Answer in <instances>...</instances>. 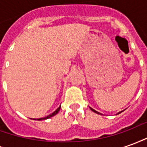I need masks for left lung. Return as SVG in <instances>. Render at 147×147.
I'll return each instance as SVG.
<instances>
[{"label":"left lung","instance_id":"obj_1","mask_svg":"<svg viewBox=\"0 0 147 147\" xmlns=\"http://www.w3.org/2000/svg\"><path fill=\"white\" fill-rule=\"evenodd\" d=\"M90 109H91V110H92L93 112H94V113H98V114H101V113H98V112H97V111L94 110V109H92V108H90ZM121 112H123V111H121ZM121 112H120V113H118V114L120 113Z\"/></svg>","mask_w":147,"mask_h":147}]
</instances>
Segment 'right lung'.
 Wrapping results in <instances>:
<instances>
[{
	"label": "right lung",
	"instance_id": "obj_1",
	"mask_svg": "<svg viewBox=\"0 0 147 147\" xmlns=\"http://www.w3.org/2000/svg\"><path fill=\"white\" fill-rule=\"evenodd\" d=\"M60 109H61V106H59V108L57 109V110H55L53 113H51L50 115H49V116H47V117H43V118H39V119H37L38 120H46V119H49V118H50V117H53V116H55L56 114H57V113L60 111ZM34 120H35V119H34Z\"/></svg>",
	"mask_w": 147,
	"mask_h": 147
}]
</instances>
